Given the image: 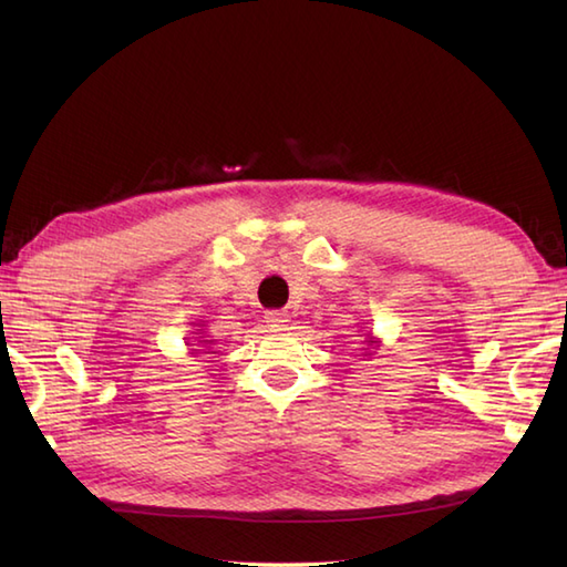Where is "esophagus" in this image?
I'll return each mask as SVG.
<instances>
[{
	"mask_svg": "<svg viewBox=\"0 0 567 567\" xmlns=\"http://www.w3.org/2000/svg\"><path fill=\"white\" fill-rule=\"evenodd\" d=\"M265 321H268L270 329H285L290 317H287L285 311H268V315H265Z\"/></svg>",
	"mask_w": 567,
	"mask_h": 567,
	"instance_id": "34e87169",
	"label": "esophagus"
}]
</instances>
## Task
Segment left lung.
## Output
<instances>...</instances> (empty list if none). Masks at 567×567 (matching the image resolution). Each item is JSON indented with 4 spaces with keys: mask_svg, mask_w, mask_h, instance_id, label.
<instances>
[{
    "mask_svg": "<svg viewBox=\"0 0 567 567\" xmlns=\"http://www.w3.org/2000/svg\"><path fill=\"white\" fill-rule=\"evenodd\" d=\"M365 343H368V348H380V341L375 339V336H368V339H365ZM368 348H365V353H368Z\"/></svg>",
    "mask_w": 567,
    "mask_h": 567,
    "instance_id": "1",
    "label": "left lung"
}]
</instances>
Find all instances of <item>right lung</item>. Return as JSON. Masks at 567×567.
Returning a JSON list of instances; mask_svg holds the SVG:
<instances>
[{
    "mask_svg": "<svg viewBox=\"0 0 567 567\" xmlns=\"http://www.w3.org/2000/svg\"><path fill=\"white\" fill-rule=\"evenodd\" d=\"M197 327H199V329L195 331L197 336H195V339H192V341H195V343H187V346H192L189 351H199V349L194 348L195 344H199L204 353H209V351H212V346H214V341L209 339L207 331H204V323H197Z\"/></svg>",
    "mask_w": 567,
    "mask_h": 567,
    "instance_id": "1",
    "label": "right lung"
}]
</instances>
